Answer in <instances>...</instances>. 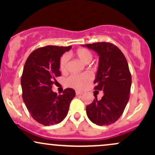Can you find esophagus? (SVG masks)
<instances>
[{"mask_svg":"<svg viewBox=\"0 0 155 155\" xmlns=\"http://www.w3.org/2000/svg\"><path fill=\"white\" fill-rule=\"evenodd\" d=\"M82 93H83V92L79 91V90H76V95H81V94H82Z\"/></svg>","mask_w":155,"mask_h":155,"instance_id":"esophagus-1","label":"esophagus"}]
</instances>
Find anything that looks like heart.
Here are the masks:
<instances>
[{
	"instance_id": "1",
	"label": "heart",
	"mask_w": 155,
	"mask_h": 155,
	"mask_svg": "<svg viewBox=\"0 0 155 155\" xmlns=\"http://www.w3.org/2000/svg\"><path fill=\"white\" fill-rule=\"evenodd\" d=\"M75 55L78 59L85 64L90 63L92 60L93 54L92 51L86 48H79L75 51ZM68 56L67 54L62 55L60 60V69L63 73H65L68 69ZM92 75L90 73L85 72L79 75H72L67 80L68 84L76 89H83L91 82Z\"/></svg>"
}]
</instances>
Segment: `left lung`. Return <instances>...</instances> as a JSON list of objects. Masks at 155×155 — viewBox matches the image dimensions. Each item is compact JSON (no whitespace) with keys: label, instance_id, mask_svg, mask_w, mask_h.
Listing matches in <instances>:
<instances>
[{"label":"left lung","instance_id":"left-lung-1","mask_svg":"<svg viewBox=\"0 0 155 155\" xmlns=\"http://www.w3.org/2000/svg\"><path fill=\"white\" fill-rule=\"evenodd\" d=\"M85 46L99 55L94 89L104 91L100 101L95 95V99L87 106V115L97 125H109L121 117L129 101L132 77L128 63L120 49L109 42H97Z\"/></svg>","mask_w":155,"mask_h":155}]
</instances>
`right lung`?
<instances>
[{"mask_svg": "<svg viewBox=\"0 0 155 155\" xmlns=\"http://www.w3.org/2000/svg\"><path fill=\"white\" fill-rule=\"evenodd\" d=\"M71 47L46 46L35 49L25 63L21 77L22 98L31 117L45 126L57 124L67 116L75 91L64 90L63 95L52 92L59 71L60 57Z\"/></svg>", "mask_w": 155, "mask_h": 155, "instance_id": "add662e5", "label": "right lung"}]
</instances>
